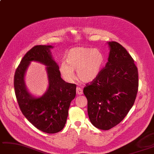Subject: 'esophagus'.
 <instances>
[{
  "mask_svg": "<svg viewBox=\"0 0 154 154\" xmlns=\"http://www.w3.org/2000/svg\"><path fill=\"white\" fill-rule=\"evenodd\" d=\"M76 93L78 95H82L83 94V90L80 87H77L76 88Z\"/></svg>",
  "mask_w": 154,
  "mask_h": 154,
  "instance_id": "obj_1",
  "label": "esophagus"
}]
</instances>
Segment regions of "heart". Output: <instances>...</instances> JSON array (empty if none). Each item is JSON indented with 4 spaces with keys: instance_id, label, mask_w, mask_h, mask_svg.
Returning <instances> with one entry per match:
<instances>
[{
    "instance_id": "obj_1",
    "label": "heart",
    "mask_w": 154,
    "mask_h": 154,
    "mask_svg": "<svg viewBox=\"0 0 154 154\" xmlns=\"http://www.w3.org/2000/svg\"><path fill=\"white\" fill-rule=\"evenodd\" d=\"M66 61L59 66L63 78L69 82H73L76 78L74 71H76L80 80L88 83L99 76L104 63V55L99 49L76 47L69 51Z\"/></svg>"
}]
</instances>
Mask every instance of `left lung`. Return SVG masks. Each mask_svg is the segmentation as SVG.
Returning a JSON list of instances; mask_svg holds the SVG:
<instances>
[{
    "label": "left lung",
    "mask_w": 154,
    "mask_h": 154,
    "mask_svg": "<svg viewBox=\"0 0 154 154\" xmlns=\"http://www.w3.org/2000/svg\"><path fill=\"white\" fill-rule=\"evenodd\" d=\"M108 44L106 66L84 88L90 122L102 130H109L124 119L133 106L138 88V69L132 57L119 43Z\"/></svg>",
    "instance_id": "left-lung-1"
}]
</instances>
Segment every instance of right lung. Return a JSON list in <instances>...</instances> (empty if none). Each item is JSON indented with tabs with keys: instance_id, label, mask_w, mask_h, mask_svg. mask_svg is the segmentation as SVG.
Wrapping results in <instances>:
<instances>
[{
	"instance_id": "add662e5",
	"label": "right lung",
	"mask_w": 154,
	"mask_h": 154,
	"mask_svg": "<svg viewBox=\"0 0 154 154\" xmlns=\"http://www.w3.org/2000/svg\"><path fill=\"white\" fill-rule=\"evenodd\" d=\"M51 46L38 45L27 52L14 75V89L22 113L36 128L52 134L61 131L65 125L71 101L76 96V85L67 83L61 77L59 66L52 58ZM31 61L47 66L49 86L40 97L28 93L24 84V74Z\"/></svg>"
}]
</instances>
